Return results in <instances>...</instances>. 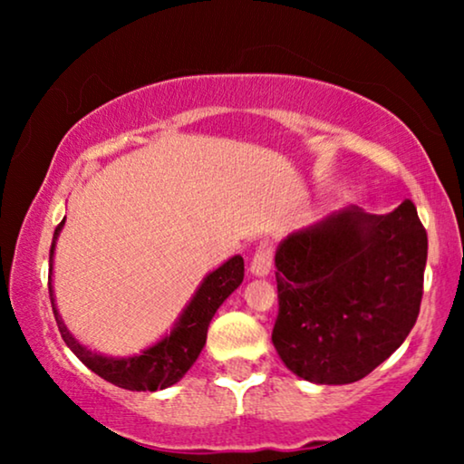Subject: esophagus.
<instances>
[{
  "instance_id": "obj_1",
  "label": "esophagus",
  "mask_w": 464,
  "mask_h": 464,
  "mask_svg": "<svg viewBox=\"0 0 464 464\" xmlns=\"http://www.w3.org/2000/svg\"><path fill=\"white\" fill-rule=\"evenodd\" d=\"M272 256H275V249H272V245L268 240H262L256 246V251H253V257H251V272L256 276H266L272 268Z\"/></svg>"
}]
</instances>
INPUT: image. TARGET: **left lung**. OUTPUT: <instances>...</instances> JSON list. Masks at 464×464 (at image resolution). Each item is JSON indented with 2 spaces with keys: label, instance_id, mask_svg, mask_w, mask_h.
I'll return each mask as SVG.
<instances>
[{
  "label": "left lung",
  "instance_id": "8db88e82",
  "mask_svg": "<svg viewBox=\"0 0 464 464\" xmlns=\"http://www.w3.org/2000/svg\"><path fill=\"white\" fill-rule=\"evenodd\" d=\"M427 249L411 200L389 215L351 207L289 234L275 257L272 344L283 363L316 384L376 370L416 325Z\"/></svg>",
  "mask_w": 464,
  "mask_h": 464
}]
</instances>
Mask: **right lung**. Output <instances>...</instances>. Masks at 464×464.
Here are the masks:
<instances>
[{"instance_id": "right-lung-1", "label": "right lung", "mask_w": 464, "mask_h": 464, "mask_svg": "<svg viewBox=\"0 0 464 464\" xmlns=\"http://www.w3.org/2000/svg\"><path fill=\"white\" fill-rule=\"evenodd\" d=\"M63 227V221L56 226L53 246H50V257L54 253V240L59 237ZM245 276V262L240 256H234L227 259L224 266H219L218 270L211 272L205 281H202L200 289L196 291L192 302L188 304V308L183 310L177 327L167 335L162 342H158L156 346L143 351L139 357L129 359H113V357H101L97 353H91L88 348L80 344L72 334L67 332V327L63 325L59 313L54 308V297H53V283L48 276V291H50V302H53L54 319L59 325V332L65 340V344L72 348L75 357L84 363L88 370H92L97 376H101L107 382L120 386L126 391H158L173 386L175 382L186 376V372L194 365V361L198 359L207 342V329L211 323L213 314L218 313V308L224 304L227 295L243 283Z\"/></svg>"}]
</instances>
